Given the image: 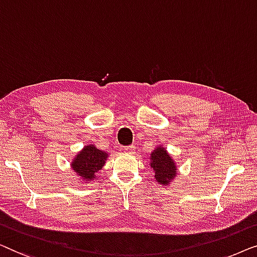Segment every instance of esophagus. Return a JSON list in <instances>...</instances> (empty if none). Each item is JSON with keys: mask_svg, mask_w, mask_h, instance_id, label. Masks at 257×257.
<instances>
[{"mask_svg": "<svg viewBox=\"0 0 257 257\" xmlns=\"http://www.w3.org/2000/svg\"><path fill=\"white\" fill-rule=\"evenodd\" d=\"M122 150H123V153H133V151L135 150V147H134V146H128V147H124Z\"/></svg>", "mask_w": 257, "mask_h": 257, "instance_id": "1", "label": "esophagus"}]
</instances>
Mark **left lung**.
<instances>
[{"mask_svg":"<svg viewBox=\"0 0 257 257\" xmlns=\"http://www.w3.org/2000/svg\"><path fill=\"white\" fill-rule=\"evenodd\" d=\"M151 168L154 169L155 178L157 183L160 184H168L173 179V177L177 176L176 164L171 156L166 153L164 148H156V150L151 154Z\"/></svg>","mask_w":257,"mask_h":257,"instance_id":"1","label":"left lung"}]
</instances>
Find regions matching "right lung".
Listing matches in <instances>:
<instances>
[{
  "label": "right lung",
  "mask_w": 257,
  "mask_h": 257,
  "mask_svg": "<svg viewBox=\"0 0 257 257\" xmlns=\"http://www.w3.org/2000/svg\"><path fill=\"white\" fill-rule=\"evenodd\" d=\"M107 154L102 150L96 149L95 146L84 147L81 153L74 158L72 168L86 182L96 179L95 175L102 169L106 163Z\"/></svg>",
  "instance_id": "1"
}]
</instances>
